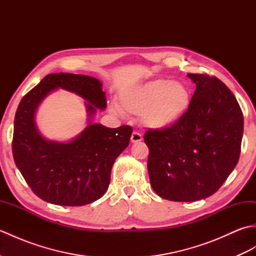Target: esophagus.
<instances>
[{
	"mask_svg": "<svg viewBox=\"0 0 256 256\" xmlns=\"http://www.w3.org/2000/svg\"><path fill=\"white\" fill-rule=\"evenodd\" d=\"M142 140H143V136L140 133H138V132L132 133V136H131V142L132 143H140Z\"/></svg>",
	"mask_w": 256,
	"mask_h": 256,
	"instance_id": "obj_1",
	"label": "esophagus"
}]
</instances>
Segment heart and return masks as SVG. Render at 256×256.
Here are the masks:
<instances>
[{"label": "heart", "instance_id": "heart-1", "mask_svg": "<svg viewBox=\"0 0 256 256\" xmlns=\"http://www.w3.org/2000/svg\"><path fill=\"white\" fill-rule=\"evenodd\" d=\"M192 104V94L186 84L168 79H154L130 86L120 94V106L112 103L114 114L124 112L138 116L145 128L167 130L182 121Z\"/></svg>", "mask_w": 256, "mask_h": 256}]
</instances>
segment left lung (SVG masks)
<instances>
[{"label": "left lung", "instance_id": "1", "mask_svg": "<svg viewBox=\"0 0 256 256\" xmlns=\"http://www.w3.org/2000/svg\"><path fill=\"white\" fill-rule=\"evenodd\" d=\"M187 76L196 91L186 116L175 126L144 135L152 187L172 201L214 194L236 166L243 136V114L230 89L214 77Z\"/></svg>", "mask_w": 256, "mask_h": 256}]
</instances>
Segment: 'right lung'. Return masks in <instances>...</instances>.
Returning a JSON list of instances; mask_svg holds the SVG:
<instances>
[{"label":"right lung","instance_id":"obj_1","mask_svg":"<svg viewBox=\"0 0 256 256\" xmlns=\"http://www.w3.org/2000/svg\"><path fill=\"white\" fill-rule=\"evenodd\" d=\"M62 88L85 100L87 126L69 141L46 139L36 112L52 92ZM102 82L72 74H47L20 100L14 120L13 157L26 182L40 199L58 206H84L100 199L110 184L118 156L128 148L133 130L94 123L96 110H106Z\"/></svg>","mask_w":256,"mask_h":256}]
</instances>
